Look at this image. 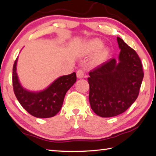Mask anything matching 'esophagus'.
I'll list each match as a JSON object with an SVG mask.
<instances>
[{
    "label": "esophagus",
    "instance_id": "1",
    "mask_svg": "<svg viewBox=\"0 0 156 156\" xmlns=\"http://www.w3.org/2000/svg\"><path fill=\"white\" fill-rule=\"evenodd\" d=\"M84 72L83 69H79L76 72V76H77L78 78H83L84 77Z\"/></svg>",
    "mask_w": 156,
    "mask_h": 156
}]
</instances>
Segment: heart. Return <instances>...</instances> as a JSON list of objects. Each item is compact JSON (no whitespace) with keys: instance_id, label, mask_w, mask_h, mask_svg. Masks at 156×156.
I'll return each instance as SVG.
<instances>
[{"instance_id":"obj_1","label":"heart","mask_w":156,"mask_h":156,"mask_svg":"<svg viewBox=\"0 0 156 156\" xmlns=\"http://www.w3.org/2000/svg\"><path fill=\"white\" fill-rule=\"evenodd\" d=\"M102 44V41L99 38H94L91 39V40L89 41L88 42L84 44V52L86 54H93L94 52H96L97 51L101 48ZM105 51H101L98 54H97L96 56L94 58L93 62L94 64H99V63L101 62L102 58H103Z\"/></svg>"}]
</instances>
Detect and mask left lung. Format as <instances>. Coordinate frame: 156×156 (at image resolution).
<instances>
[{"label":"left lung","mask_w":156,"mask_h":156,"mask_svg":"<svg viewBox=\"0 0 156 156\" xmlns=\"http://www.w3.org/2000/svg\"><path fill=\"white\" fill-rule=\"evenodd\" d=\"M118 60L111 58L89 72V99L92 110L102 118L121 114L135 102L144 77L137 53L117 37Z\"/></svg>","instance_id":"1"}]
</instances>
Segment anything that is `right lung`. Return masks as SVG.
<instances>
[{"label":"right lung","mask_w":156,"mask_h":156,"mask_svg":"<svg viewBox=\"0 0 156 156\" xmlns=\"http://www.w3.org/2000/svg\"><path fill=\"white\" fill-rule=\"evenodd\" d=\"M18 58L13 67L12 83L14 91L22 107L36 118H47L56 115L62 106L67 91L76 81V74L60 76L43 90L32 91L20 84L16 72Z\"/></svg>","instance_id":"add662e5"}]
</instances>
